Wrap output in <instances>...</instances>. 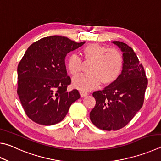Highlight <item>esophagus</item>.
<instances>
[{"label": "esophagus", "mask_w": 161, "mask_h": 161, "mask_svg": "<svg viewBox=\"0 0 161 161\" xmlns=\"http://www.w3.org/2000/svg\"><path fill=\"white\" fill-rule=\"evenodd\" d=\"M88 95V93H86V92H80V96L81 97H84V96H86Z\"/></svg>", "instance_id": "obj_1"}]
</instances>
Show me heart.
Here are the masks:
<instances>
[{"mask_svg":"<svg viewBox=\"0 0 161 161\" xmlns=\"http://www.w3.org/2000/svg\"><path fill=\"white\" fill-rule=\"evenodd\" d=\"M84 58L92 61L88 74H82L75 77L72 85L81 91H90L97 87L101 81L109 84L115 81L121 74L124 59L117 49H109L106 46L96 44L88 45L82 50ZM68 68L71 75H77L81 71V60L76 54H72L68 60Z\"/></svg>","mask_w":161,"mask_h":161,"instance_id":"1","label":"heart"}]
</instances>
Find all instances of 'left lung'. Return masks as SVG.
<instances>
[{
	"label": "left lung",
	"instance_id": "8db88e82",
	"mask_svg": "<svg viewBox=\"0 0 161 161\" xmlns=\"http://www.w3.org/2000/svg\"><path fill=\"white\" fill-rule=\"evenodd\" d=\"M122 52L123 68L118 78L102 91L93 93L96 106L90 119L103 130H118L131 121L144 103L148 80L133 49L126 43L113 42Z\"/></svg>",
	"mask_w": 161,
	"mask_h": 161
}]
</instances>
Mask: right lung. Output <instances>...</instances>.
Listing matches in <instances>:
<instances>
[{"label": "right lung", "mask_w": 161, "mask_h": 161, "mask_svg": "<svg viewBox=\"0 0 161 161\" xmlns=\"http://www.w3.org/2000/svg\"><path fill=\"white\" fill-rule=\"evenodd\" d=\"M68 38L51 36L27 48L17 67V94L27 115L42 125L57 124L65 118L72 103L80 98L74 89L67 92L65 57L83 46Z\"/></svg>", "instance_id": "obj_1"}]
</instances>
